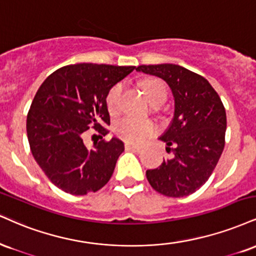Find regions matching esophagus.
Segmentation results:
<instances>
[{"mask_svg":"<svg viewBox=\"0 0 256 256\" xmlns=\"http://www.w3.org/2000/svg\"><path fill=\"white\" fill-rule=\"evenodd\" d=\"M125 149L126 150H134V152H140V146H136V144H132V143H125Z\"/></svg>","mask_w":256,"mask_h":256,"instance_id":"esophagus-1","label":"esophagus"}]
</instances>
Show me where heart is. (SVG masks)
Listing matches in <instances>:
<instances>
[{
	"instance_id": "heart-1",
	"label": "heart",
	"mask_w": 256,
	"mask_h": 256,
	"mask_svg": "<svg viewBox=\"0 0 256 256\" xmlns=\"http://www.w3.org/2000/svg\"><path fill=\"white\" fill-rule=\"evenodd\" d=\"M142 89L150 102L160 100V98H166L167 92L162 81L158 78H148L142 82ZM122 87L116 84L110 90L107 95V107L110 112H114L116 108V100H118L119 93ZM158 131V128L154 122L149 120L136 119L134 116H125L120 119L114 125V132L122 140L131 142V143H140L146 140V138L152 136Z\"/></svg>"
}]
</instances>
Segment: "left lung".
Returning <instances> with one entry per match:
<instances>
[{"instance_id": "1", "label": "left lung", "mask_w": 256, "mask_h": 256, "mask_svg": "<svg viewBox=\"0 0 256 256\" xmlns=\"http://www.w3.org/2000/svg\"><path fill=\"white\" fill-rule=\"evenodd\" d=\"M137 72L164 80L174 96V118L160 140L173 158L163 160L146 178L163 196L194 193L216 168L226 144V113L220 95L206 78L176 64L140 66Z\"/></svg>"}]
</instances>
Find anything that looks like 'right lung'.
<instances>
[{
  "instance_id": "1",
  "label": "right lung",
  "mask_w": 256,
  "mask_h": 256,
  "mask_svg": "<svg viewBox=\"0 0 256 256\" xmlns=\"http://www.w3.org/2000/svg\"><path fill=\"white\" fill-rule=\"evenodd\" d=\"M134 69L74 64L52 72L39 87L27 114V137L33 158L58 188L84 196L110 181L124 143L113 137L88 148L83 137L89 128L108 134L107 95Z\"/></svg>"
}]
</instances>
